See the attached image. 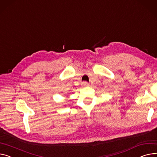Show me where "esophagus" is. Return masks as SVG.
I'll return each mask as SVG.
<instances>
[{
    "mask_svg": "<svg viewBox=\"0 0 157 157\" xmlns=\"http://www.w3.org/2000/svg\"><path fill=\"white\" fill-rule=\"evenodd\" d=\"M82 86H89V83L88 82L84 81V82H82Z\"/></svg>",
    "mask_w": 157,
    "mask_h": 157,
    "instance_id": "obj_1",
    "label": "esophagus"
}]
</instances>
